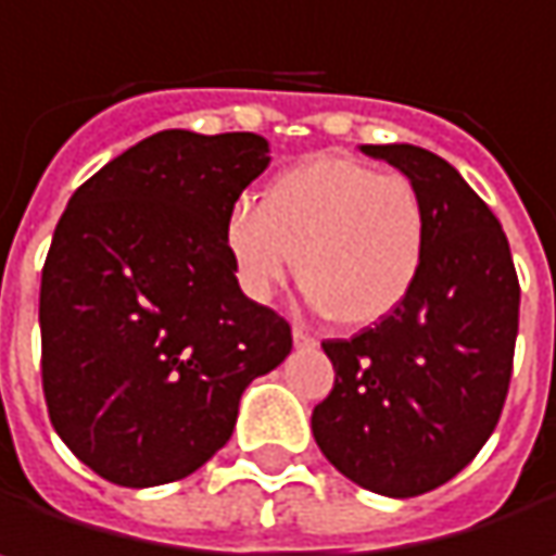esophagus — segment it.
<instances>
[{"mask_svg": "<svg viewBox=\"0 0 556 556\" xmlns=\"http://www.w3.org/2000/svg\"><path fill=\"white\" fill-rule=\"evenodd\" d=\"M292 341H295V344H315V334H308L305 328L295 325V328H292Z\"/></svg>", "mask_w": 556, "mask_h": 556, "instance_id": "esophagus-1", "label": "esophagus"}]
</instances>
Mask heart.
Returning a JSON list of instances; mask_svg holds the SVG:
<instances>
[{
  "instance_id": "1",
  "label": "heart",
  "mask_w": 556,
  "mask_h": 556,
  "mask_svg": "<svg viewBox=\"0 0 556 556\" xmlns=\"http://www.w3.org/2000/svg\"><path fill=\"white\" fill-rule=\"evenodd\" d=\"M222 244L248 299H274L299 267L318 312L367 328L389 318L421 277L428 208L402 173L351 157H312L274 176L261 205L238 202Z\"/></svg>"
}]
</instances>
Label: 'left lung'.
<instances>
[{
    "label": "left lung",
    "instance_id": "8db88e82",
    "mask_svg": "<svg viewBox=\"0 0 556 556\" xmlns=\"http://www.w3.org/2000/svg\"><path fill=\"white\" fill-rule=\"evenodd\" d=\"M361 151L418 186L428 257L389 318L321 341L334 387L312 434L348 480L408 500L457 477L500 425L521 289L500 218L444 157L412 144Z\"/></svg>",
    "mask_w": 556,
    "mask_h": 556
}]
</instances>
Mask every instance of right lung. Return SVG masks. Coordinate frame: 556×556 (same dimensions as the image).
<instances>
[{
	"instance_id": "add662e5",
	"label": "right lung",
	"mask_w": 556,
	"mask_h": 556,
	"mask_svg": "<svg viewBox=\"0 0 556 556\" xmlns=\"http://www.w3.org/2000/svg\"><path fill=\"white\" fill-rule=\"evenodd\" d=\"M251 131H157L89 176L41 274V383L63 444L144 490L222 451L289 321L235 282L222 228L270 157Z\"/></svg>"
}]
</instances>
